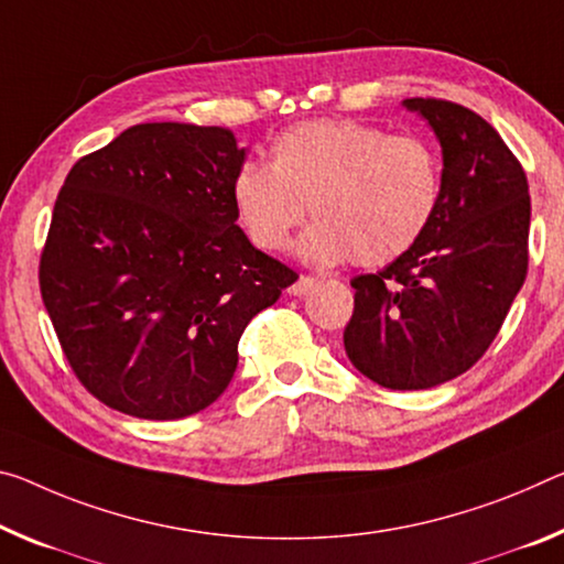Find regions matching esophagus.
I'll list each match as a JSON object with an SVG mask.
<instances>
[{
  "mask_svg": "<svg viewBox=\"0 0 564 564\" xmlns=\"http://www.w3.org/2000/svg\"><path fill=\"white\" fill-rule=\"evenodd\" d=\"M316 283H318V281L314 279V275H301V279H299L296 283L289 285V293H291V296H306L308 291H314Z\"/></svg>",
  "mask_w": 564,
  "mask_h": 564,
  "instance_id": "esophagus-1",
  "label": "esophagus"
}]
</instances>
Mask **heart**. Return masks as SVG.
<instances>
[{"mask_svg":"<svg viewBox=\"0 0 564 564\" xmlns=\"http://www.w3.org/2000/svg\"><path fill=\"white\" fill-rule=\"evenodd\" d=\"M436 203L434 150L351 118L293 124L275 138L271 165L246 163L234 177L240 226L263 250L289 243L311 205L318 223L299 248L316 263H394L424 236Z\"/></svg>","mask_w":564,"mask_h":564,"instance_id":"obj_1","label":"heart"}]
</instances>
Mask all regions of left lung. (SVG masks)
<instances>
[{"label": "left lung", "instance_id": "1", "mask_svg": "<svg viewBox=\"0 0 564 564\" xmlns=\"http://www.w3.org/2000/svg\"><path fill=\"white\" fill-rule=\"evenodd\" d=\"M442 142L434 218L379 273L356 275L344 346L383 389H432L469 371L495 341L530 263V187L520 160L469 107L411 97Z\"/></svg>", "mask_w": 564, "mask_h": 564}]
</instances>
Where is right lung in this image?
Masks as SVG:
<instances>
[{
    "label": "right lung",
    "mask_w": 564,
    "mask_h": 564,
    "mask_svg": "<svg viewBox=\"0 0 564 564\" xmlns=\"http://www.w3.org/2000/svg\"><path fill=\"white\" fill-rule=\"evenodd\" d=\"M226 128L132 124L69 170L40 291L77 381L138 419H183L234 379L248 321L299 279L238 228Z\"/></svg>",
    "instance_id": "1"
}]
</instances>
